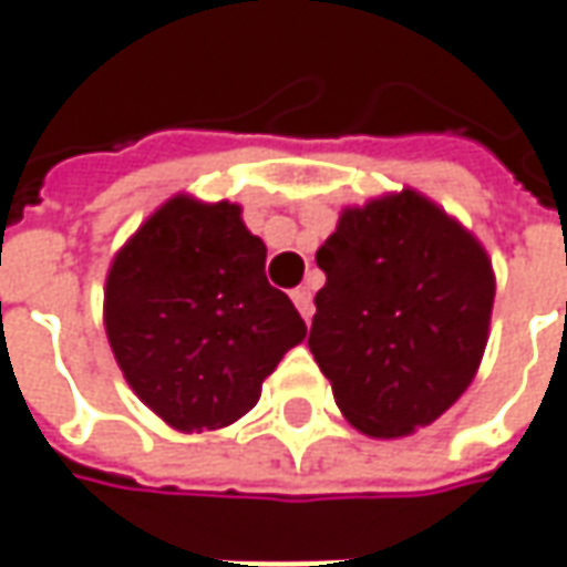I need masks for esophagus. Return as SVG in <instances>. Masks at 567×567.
I'll return each instance as SVG.
<instances>
[{"mask_svg": "<svg viewBox=\"0 0 567 567\" xmlns=\"http://www.w3.org/2000/svg\"><path fill=\"white\" fill-rule=\"evenodd\" d=\"M291 300H295L297 312L303 316V322L310 324V319H312V295H310V288H295V291H291Z\"/></svg>", "mask_w": 567, "mask_h": 567, "instance_id": "obj_1", "label": "esophagus"}]
</instances>
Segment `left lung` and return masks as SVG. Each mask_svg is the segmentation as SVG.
<instances>
[{
    "mask_svg": "<svg viewBox=\"0 0 567 567\" xmlns=\"http://www.w3.org/2000/svg\"><path fill=\"white\" fill-rule=\"evenodd\" d=\"M316 264L324 288L310 352L343 417L371 439L439 421L488 343L494 270L482 243L405 187L343 208Z\"/></svg>",
    "mask_w": 567,
    "mask_h": 567,
    "instance_id": "obj_1",
    "label": "left lung"
}]
</instances>
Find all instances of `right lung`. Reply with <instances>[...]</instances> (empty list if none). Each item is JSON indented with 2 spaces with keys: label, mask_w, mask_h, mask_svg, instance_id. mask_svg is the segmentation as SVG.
Masks as SVG:
<instances>
[{
  "label": "right lung",
  "mask_w": 567,
  "mask_h": 567,
  "mask_svg": "<svg viewBox=\"0 0 567 567\" xmlns=\"http://www.w3.org/2000/svg\"><path fill=\"white\" fill-rule=\"evenodd\" d=\"M267 245L236 202L177 193L122 245L104 288L110 350L137 399L181 433L248 414L282 355L307 338L267 282Z\"/></svg>",
  "instance_id": "obj_1"
}]
</instances>
